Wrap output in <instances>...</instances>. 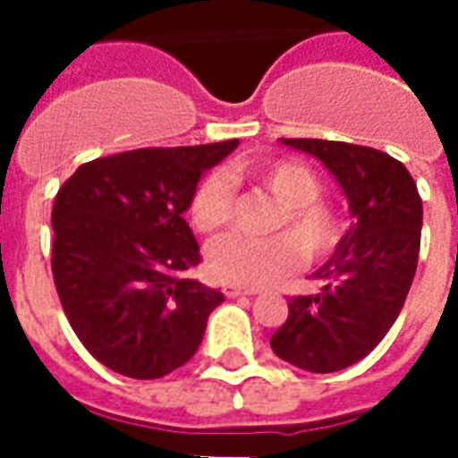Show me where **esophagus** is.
Returning <instances> with one entry per match:
<instances>
[{
  "instance_id": "1",
  "label": "esophagus",
  "mask_w": 458,
  "mask_h": 458,
  "mask_svg": "<svg viewBox=\"0 0 458 458\" xmlns=\"http://www.w3.org/2000/svg\"><path fill=\"white\" fill-rule=\"evenodd\" d=\"M223 294L225 297H250V294H255V289L240 287V284H223Z\"/></svg>"
}]
</instances>
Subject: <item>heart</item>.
<instances>
[{
  "instance_id": "b5f03b06",
  "label": "heart",
  "mask_w": 458,
  "mask_h": 458,
  "mask_svg": "<svg viewBox=\"0 0 458 458\" xmlns=\"http://www.w3.org/2000/svg\"><path fill=\"white\" fill-rule=\"evenodd\" d=\"M235 181L248 179L267 189L282 203L272 228L287 233L267 240L225 235L208 248V267L223 282L242 287H262L287 277L299 265V250L307 259L324 258L338 240L336 218L318 199L324 183L314 171L299 161H248L230 169ZM235 206L233 181L223 171H210L199 181L191 196L189 216L193 228L206 235L230 223ZM300 248L297 249L296 245Z\"/></svg>"
}]
</instances>
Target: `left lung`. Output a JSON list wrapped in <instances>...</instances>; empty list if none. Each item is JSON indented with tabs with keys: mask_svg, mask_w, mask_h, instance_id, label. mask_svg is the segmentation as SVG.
<instances>
[{
	"mask_svg": "<svg viewBox=\"0 0 458 458\" xmlns=\"http://www.w3.org/2000/svg\"><path fill=\"white\" fill-rule=\"evenodd\" d=\"M317 157L344 189L355 223L311 275L318 294L289 299L272 351L309 373H336L380 344L412 287L422 199L403 164L373 147L327 140H282Z\"/></svg>",
	"mask_w": 458,
	"mask_h": 458,
	"instance_id": "obj_1",
	"label": "left lung"
}]
</instances>
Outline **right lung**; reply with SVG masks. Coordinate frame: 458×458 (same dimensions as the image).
Masks as SVG:
<instances>
[{
  "instance_id": "right-lung-1",
  "label": "right lung",
  "mask_w": 458,
  "mask_h": 458,
  "mask_svg": "<svg viewBox=\"0 0 458 458\" xmlns=\"http://www.w3.org/2000/svg\"><path fill=\"white\" fill-rule=\"evenodd\" d=\"M238 140L134 149L78 166L55 196L51 269L75 336L110 370L154 380L199 351L220 289L183 279L200 262L183 220L203 171Z\"/></svg>"
}]
</instances>
